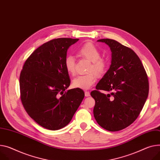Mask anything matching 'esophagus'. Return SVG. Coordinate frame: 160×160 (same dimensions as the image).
<instances>
[{"instance_id": "1", "label": "esophagus", "mask_w": 160, "mask_h": 160, "mask_svg": "<svg viewBox=\"0 0 160 160\" xmlns=\"http://www.w3.org/2000/svg\"><path fill=\"white\" fill-rule=\"evenodd\" d=\"M84 95H85L86 97H89V96L90 95V92H88V91H85V92H84Z\"/></svg>"}]
</instances>
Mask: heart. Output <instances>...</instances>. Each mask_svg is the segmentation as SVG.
Returning a JSON list of instances; mask_svg holds the SVG:
<instances>
[{
  "mask_svg": "<svg viewBox=\"0 0 160 160\" xmlns=\"http://www.w3.org/2000/svg\"><path fill=\"white\" fill-rule=\"evenodd\" d=\"M77 52L79 56L91 61V65L88 70V72L90 73L87 75L77 76L73 79L72 86L76 88L88 90L92 87L97 80L95 75L101 76L106 72V63L101 58L99 51L92 43L88 42L81 45L78 48ZM64 66L69 74H74L76 72V60L73 56L68 55L65 58Z\"/></svg>",
  "mask_w": 160,
  "mask_h": 160,
  "instance_id": "b5f03b06",
  "label": "heart"
}]
</instances>
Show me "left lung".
<instances>
[{"label": "left lung", "mask_w": 160, "mask_h": 160, "mask_svg": "<svg viewBox=\"0 0 160 160\" xmlns=\"http://www.w3.org/2000/svg\"><path fill=\"white\" fill-rule=\"evenodd\" d=\"M112 52L109 68L91 92L93 115L102 128L118 131L137 118L149 94V82L139 57L132 49L111 39H101ZM111 92L106 95L99 92Z\"/></svg>", "instance_id": "8db88e82"}]
</instances>
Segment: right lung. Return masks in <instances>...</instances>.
<instances>
[{
    "mask_svg": "<svg viewBox=\"0 0 160 160\" xmlns=\"http://www.w3.org/2000/svg\"><path fill=\"white\" fill-rule=\"evenodd\" d=\"M78 40L62 38L43 43L28 58L21 71L22 104L29 115L47 129L68 125L84 99L81 89L65 92L70 80L64 61L68 48Z\"/></svg>",
    "mask_w": 160,
    "mask_h": 160,
    "instance_id": "add662e5",
    "label": "right lung"
}]
</instances>
